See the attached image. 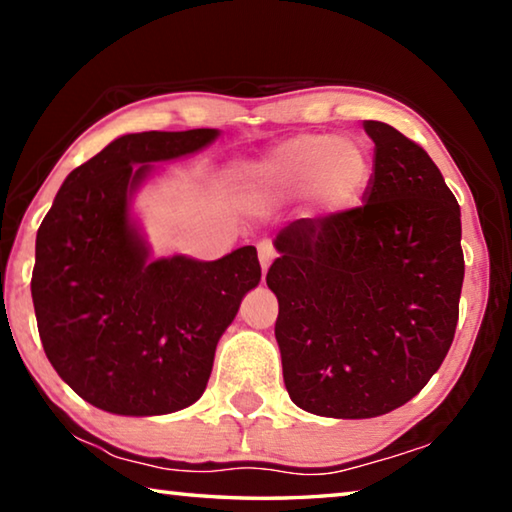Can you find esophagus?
Returning a JSON list of instances; mask_svg holds the SVG:
<instances>
[{"instance_id":"34e87169","label":"esophagus","mask_w":512,"mask_h":512,"mask_svg":"<svg viewBox=\"0 0 512 512\" xmlns=\"http://www.w3.org/2000/svg\"><path fill=\"white\" fill-rule=\"evenodd\" d=\"M257 253H259V264H262V271L266 275L268 266H271V262L275 259V248L271 244H266V241H262V244L257 246Z\"/></svg>"}]
</instances>
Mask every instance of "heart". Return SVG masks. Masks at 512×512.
Instances as JSON below:
<instances>
[{"mask_svg":"<svg viewBox=\"0 0 512 512\" xmlns=\"http://www.w3.org/2000/svg\"><path fill=\"white\" fill-rule=\"evenodd\" d=\"M257 185L289 192H314L334 207H348L361 196L370 178V160L352 137L298 135L255 164Z\"/></svg>","mask_w":512,"mask_h":512,"instance_id":"1","label":"heart"}]
</instances>
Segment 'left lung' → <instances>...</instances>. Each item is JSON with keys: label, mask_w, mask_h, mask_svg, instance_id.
<instances>
[{"label": "left lung", "mask_w": 512, "mask_h": 512, "mask_svg": "<svg viewBox=\"0 0 512 512\" xmlns=\"http://www.w3.org/2000/svg\"><path fill=\"white\" fill-rule=\"evenodd\" d=\"M375 142L363 205L280 230L266 273L277 296L284 386L325 418H377L418 395L447 357L465 275L461 207L409 137Z\"/></svg>", "instance_id": "left-lung-1"}]
</instances>
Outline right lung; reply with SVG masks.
I'll return each instance as SVG.
<instances>
[{
    "mask_svg": "<svg viewBox=\"0 0 512 512\" xmlns=\"http://www.w3.org/2000/svg\"><path fill=\"white\" fill-rule=\"evenodd\" d=\"M216 135L194 128L119 137L69 173L40 223L31 296L42 348L60 379L97 409L162 415L194 404L216 343L259 284L255 246L216 262H149L128 216L149 162L194 153Z\"/></svg>",
    "mask_w": 512,
    "mask_h": 512,
    "instance_id": "add662e5",
    "label": "right lung"
}]
</instances>
